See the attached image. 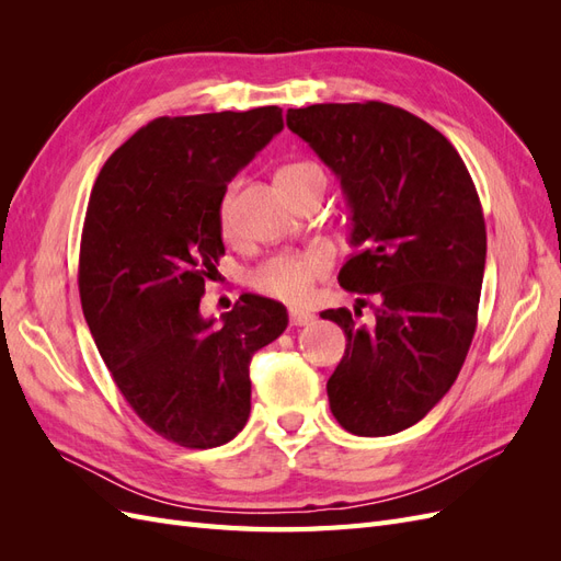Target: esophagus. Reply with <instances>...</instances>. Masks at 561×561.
<instances>
[{
    "label": "esophagus",
    "mask_w": 561,
    "mask_h": 561,
    "mask_svg": "<svg viewBox=\"0 0 561 561\" xmlns=\"http://www.w3.org/2000/svg\"><path fill=\"white\" fill-rule=\"evenodd\" d=\"M313 320H316V316L311 311H304V309H293L290 311V325H295V328L311 325Z\"/></svg>",
    "instance_id": "esophagus-1"
}]
</instances>
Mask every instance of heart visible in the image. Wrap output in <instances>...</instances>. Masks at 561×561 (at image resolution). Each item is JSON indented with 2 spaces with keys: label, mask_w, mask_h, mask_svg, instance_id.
<instances>
[{
  "label": "heart",
  "mask_w": 561,
  "mask_h": 561,
  "mask_svg": "<svg viewBox=\"0 0 561 561\" xmlns=\"http://www.w3.org/2000/svg\"><path fill=\"white\" fill-rule=\"evenodd\" d=\"M309 175H322L320 165L311 161L287 163L278 171V182L299 180ZM236 190L239 184L231 182L219 203V227L225 233L233 231V210H236ZM332 266V254L325 248H309L301 252H278L274 257L250 271V285L264 297L280 301H301L313 290V283L322 278Z\"/></svg>",
  "instance_id": "1"
}]
</instances>
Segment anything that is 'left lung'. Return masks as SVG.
<instances>
[{
  "mask_svg": "<svg viewBox=\"0 0 561 561\" xmlns=\"http://www.w3.org/2000/svg\"><path fill=\"white\" fill-rule=\"evenodd\" d=\"M285 118L346 194L358 252L339 285L377 299L371 325L348 309L320 313L346 334L330 410L353 435L400 433L445 398L468 355L486 260L480 196L445 135L400 107L322 103Z\"/></svg>",
  "mask_w": 561,
  "mask_h": 561,
  "instance_id": "left-lung-1",
  "label": "left lung"
}]
</instances>
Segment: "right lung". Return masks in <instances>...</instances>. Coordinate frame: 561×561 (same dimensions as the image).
<instances>
[{
  "label": "right lung",
  "mask_w": 561,
  "mask_h": 561,
  "mask_svg": "<svg viewBox=\"0 0 561 561\" xmlns=\"http://www.w3.org/2000/svg\"><path fill=\"white\" fill-rule=\"evenodd\" d=\"M283 130V110L161 116L100 171L79 252V295L112 379L147 426L210 449L250 416V360L287 328L283 304L243 295L203 318L225 254L227 184Z\"/></svg>",
  "instance_id": "right-lung-1"
}]
</instances>
